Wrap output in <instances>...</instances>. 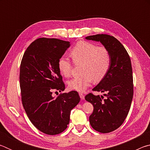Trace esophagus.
Instances as JSON below:
<instances>
[{
  "label": "esophagus",
  "instance_id": "1",
  "mask_svg": "<svg viewBox=\"0 0 150 150\" xmlns=\"http://www.w3.org/2000/svg\"><path fill=\"white\" fill-rule=\"evenodd\" d=\"M79 96H80V98H81V99H83V100L84 99V98H85V95H83V93H79Z\"/></svg>",
  "mask_w": 150,
  "mask_h": 150
}]
</instances>
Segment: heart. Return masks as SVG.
I'll list each match as a JSON object with an SVG mask.
<instances>
[{"label": "heart", "mask_w": 150, "mask_h": 150, "mask_svg": "<svg viewBox=\"0 0 150 150\" xmlns=\"http://www.w3.org/2000/svg\"><path fill=\"white\" fill-rule=\"evenodd\" d=\"M70 55L75 64L82 63L81 68L82 75L73 78L68 82L71 90L83 92L91 85L93 79L95 81L103 79L110 69L111 55L105 47L81 41L72 48ZM57 66L61 74L65 77H70L73 63L69 58L61 57L58 60Z\"/></svg>", "instance_id": "1"}]
</instances>
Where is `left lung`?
I'll use <instances>...</instances> for the list:
<instances>
[{
  "instance_id": "left-lung-1",
  "label": "left lung",
  "mask_w": 150,
  "mask_h": 150,
  "mask_svg": "<svg viewBox=\"0 0 150 150\" xmlns=\"http://www.w3.org/2000/svg\"><path fill=\"white\" fill-rule=\"evenodd\" d=\"M100 42L111 55V65L108 73L93 88L94 91L105 93L103 96H85V100L93 105L89 116L92 128L98 132L108 133L118 128L125 120L133 98L132 68L130 56L122 44L107 34H96L85 38Z\"/></svg>"
}]
</instances>
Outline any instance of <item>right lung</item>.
<instances>
[{
	"instance_id": "add662e5",
	"label": "right lung",
	"mask_w": 150,
	"mask_h": 150,
	"mask_svg": "<svg viewBox=\"0 0 150 150\" xmlns=\"http://www.w3.org/2000/svg\"><path fill=\"white\" fill-rule=\"evenodd\" d=\"M69 43L56 38L35 40L28 47L20 64L22 105L33 125L48 135H56L67 128L71 110L80 101L75 91L52 96L54 91L61 92L65 88L57 63Z\"/></svg>"
}]
</instances>
